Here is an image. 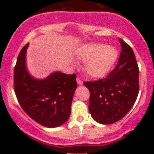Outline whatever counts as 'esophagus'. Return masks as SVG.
Listing matches in <instances>:
<instances>
[{
  "instance_id": "34e87169",
  "label": "esophagus",
  "mask_w": 154,
  "mask_h": 154,
  "mask_svg": "<svg viewBox=\"0 0 154 154\" xmlns=\"http://www.w3.org/2000/svg\"><path fill=\"white\" fill-rule=\"evenodd\" d=\"M77 84H79V85L83 84V81H82L81 78H80V77H77Z\"/></svg>"
}]
</instances>
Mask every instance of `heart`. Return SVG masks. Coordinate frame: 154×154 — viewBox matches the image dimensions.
<instances>
[{
	"instance_id": "heart-1",
	"label": "heart",
	"mask_w": 154,
	"mask_h": 154,
	"mask_svg": "<svg viewBox=\"0 0 154 154\" xmlns=\"http://www.w3.org/2000/svg\"><path fill=\"white\" fill-rule=\"evenodd\" d=\"M80 57L85 62L84 70L88 76L100 78L109 72L116 63L118 51L100 43L88 44L81 48Z\"/></svg>"
}]
</instances>
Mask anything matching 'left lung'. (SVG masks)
Segmentation results:
<instances>
[{"instance_id":"1","label":"left lung","mask_w":154,"mask_h":154,"mask_svg":"<svg viewBox=\"0 0 154 154\" xmlns=\"http://www.w3.org/2000/svg\"><path fill=\"white\" fill-rule=\"evenodd\" d=\"M122 51L116 68L105 78L86 81L90 92L88 110L93 119L110 125L124 118L131 109L139 91V70L131 47L119 39Z\"/></svg>"}]
</instances>
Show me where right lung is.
I'll return each instance as SVG.
<instances>
[{
  "mask_svg": "<svg viewBox=\"0 0 154 154\" xmlns=\"http://www.w3.org/2000/svg\"><path fill=\"white\" fill-rule=\"evenodd\" d=\"M26 44L14 68V91L20 106L32 120L46 127L64 124L71 114L77 88L75 74L55 72L42 80L32 78L25 66Z\"/></svg>",
  "mask_w": 154,
  "mask_h": 154,
  "instance_id": "1",
  "label": "right lung"
}]
</instances>
